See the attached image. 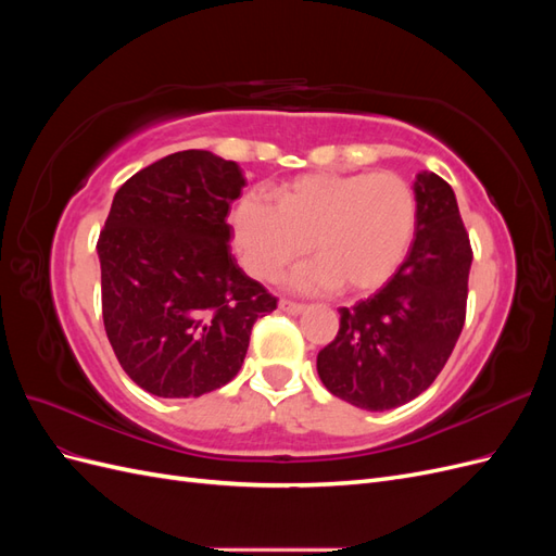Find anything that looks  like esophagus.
I'll return each mask as SVG.
<instances>
[{
	"instance_id": "34e87169",
	"label": "esophagus",
	"mask_w": 556,
	"mask_h": 556,
	"mask_svg": "<svg viewBox=\"0 0 556 556\" xmlns=\"http://www.w3.org/2000/svg\"><path fill=\"white\" fill-rule=\"evenodd\" d=\"M278 308H280L282 313H288V315H299V313L306 311L304 304H296V301H290V299H280V301H278Z\"/></svg>"
}]
</instances>
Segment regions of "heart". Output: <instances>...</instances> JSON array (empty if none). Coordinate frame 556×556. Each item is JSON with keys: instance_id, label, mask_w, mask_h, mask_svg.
Instances as JSON below:
<instances>
[{"instance_id": "1", "label": "heart", "mask_w": 556, "mask_h": 556, "mask_svg": "<svg viewBox=\"0 0 556 556\" xmlns=\"http://www.w3.org/2000/svg\"><path fill=\"white\" fill-rule=\"evenodd\" d=\"M274 197L276 206L248 197L233 211V243L252 278L274 280L313 250L317 262L294 274L296 288L368 294L408 255L417 199L396 174H306Z\"/></svg>"}]
</instances>
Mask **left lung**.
Returning a JSON list of instances; mask_svg holds the SVG:
<instances>
[{"instance_id":"8db88e82","label":"left lung","mask_w":556,"mask_h":556,"mask_svg":"<svg viewBox=\"0 0 556 556\" xmlns=\"http://www.w3.org/2000/svg\"><path fill=\"white\" fill-rule=\"evenodd\" d=\"M415 199L408 257L374 296L339 311V333L317 355L327 390L364 410H390L422 394L464 329L473 250L457 199L427 172L415 180Z\"/></svg>"}]
</instances>
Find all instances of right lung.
<instances>
[{
	"label": "right lung",
	"mask_w": 556,
	"mask_h": 556,
	"mask_svg": "<svg viewBox=\"0 0 556 556\" xmlns=\"http://www.w3.org/2000/svg\"><path fill=\"white\" fill-rule=\"evenodd\" d=\"M237 162L180 150L115 192L99 233L104 329L125 374L146 392L190 399L227 384L252 325L278 299L229 252Z\"/></svg>",
	"instance_id": "1"
}]
</instances>
